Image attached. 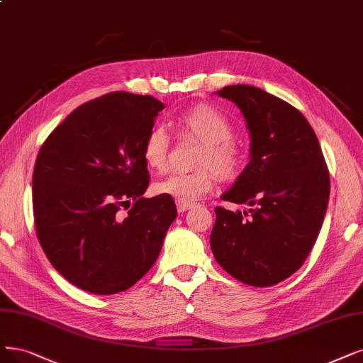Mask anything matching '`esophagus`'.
Masks as SVG:
<instances>
[{"instance_id": "34e87169", "label": "esophagus", "mask_w": 363, "mask_h": 363, "mask_svg": "<svg viewBox=\"0 0 363 363\" xmlns=\"http://www.w3.org/2000/svg\"><path fill=\"white\" fill-rule=\"evenodd\" d=\"M176 206H177V210H179L180 213L187 211V210H191V208L195 207L194 202H184V201H179V199H177V202H176Z\"/></svg>"}]
</instances>
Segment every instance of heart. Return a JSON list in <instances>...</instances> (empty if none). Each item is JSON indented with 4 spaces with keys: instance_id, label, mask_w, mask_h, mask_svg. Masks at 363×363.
Listing matches in <instances>:
<instances>
[{
    "instance_id": "obj_1",
    "label": "heart",
    "mask_w": 363,
    "mask_h": 363,
    "mask_svg": "<svg viewBox=\"0 0 363 363\" xmlns=\"http://www.w3.org/2000/svg\"><path fill=\"white\" fill-rule=\"evenodd\" d=\"M182 131L201 141L196 165L192 172H174L155 184V191L179 201L194 202L211 192L217 174L225 180H234L242 168V156L232 141L234 126L225 116L207 104H198L186 110L180 118ZM169 138L162 126L152 128L143 143V159L150 168L164 171L168 167ZM215 170L213 172L211 168Z\"/></svg>"
}]
</instances>
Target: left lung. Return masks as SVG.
Returning a JSON list of instances; mask_svg holds the SVG:
<instances>
[{"mask_svg": "<svg viewBox=\"0 0 363 363\" xmlns=\"http://www.w3.org/2000/svg\"><path fill=\"white\" fill-rule=\"evenodd\" d=\"M234 103L250 133V161L223 201L247 211L216 207L211 252L228 274L256 287L274 286L298 271L320 232L329 171L308 121L286 101L249 84L216 92Z\"/></svg>", "mask_w": 363, "mask_h": 363, "instance_id": "left-lung-1", "label": "left lung"}]
</instances>
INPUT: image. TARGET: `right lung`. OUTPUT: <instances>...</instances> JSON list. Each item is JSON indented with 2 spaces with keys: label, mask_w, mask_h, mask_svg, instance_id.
<instances>
[{
  "label": "right lung",
  "mask_w": 363,
  "mask_h": 363,
  "mask_svg": "<svg viewBox=\"0 0 363 363\" xmlns=\"http://www.w3.org/2000/svg\"><path fill=\"white\" fill-rule=\"evenodd\" d=\"M164 107L150 95L107 94L77 107L38 152L37 237L55 269L82 291L113 295L134 286L177 217L171 196H143V143Z\"/></svg>",
  "instance_id": "add662e5"
}]
</instances>
